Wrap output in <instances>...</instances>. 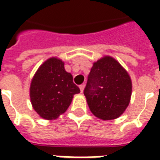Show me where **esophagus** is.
<instances>
[{"label": "esophagus", "instance_id": "34e87169", "mask_svg": "<svg viewBox=\"0 0 160 160\" xmlns=\"http://www.w3.org/2000/svg\"><path fill=\"white\" fill-rule=\"evenodd\" d=\"M80 92H83L84 89H85V84H82V85H80Z\"/></svg>", "mask_w": 160, "mask_h": 160}]
</instances>
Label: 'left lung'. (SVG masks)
I'll return each instance as SVG.
<instances>
[{
  "mask_svg": "<svg viewBox=\"0 0 160 160\" xmlns=\"http://www.w3.org/2000/svg\"><path fill=\"white\" fill-rule=\"evenodd\" d=\"M132 80L127 70L112 56L93 63L84 90L91 112L101 120H113L129 104Z\"/></svg>",
  "mask_w": 160,
  "mask_h": 160,
  "instance_id": "1",
  "label": "left lung"
}]
</instances>
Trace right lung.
Here are the masks:
<instances>
[{"instance_id": "1", "label": "right lung", "mask_w": 160, "mask_h": 160, "mask_svg": "<svg viewBox=\"0 0 160 160\" xmlns=\"http://www.w3.org/2000/svg\"><path fill=\"white\" fill-rule=\"evenodd\" d=\"M80 92L73 76L57 57L47 59L38 68L30 86V98L40 118L55 120L65 113L73 95Z\"/></svg>"}]
</instances>
